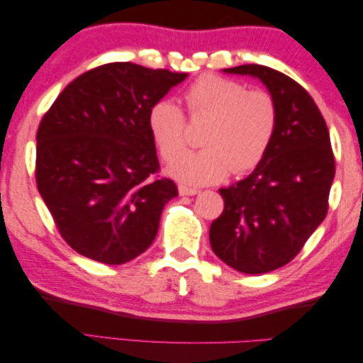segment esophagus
<instances>
[{
    "label": "esophagus",
    "mask_w": 363,
    "mask_h": 363,
    "mask_svg": "<svg viewBox=\"0 0 363 363\" xmlns=\"http://www.w3.org/2000/svg\"><path fill=\"white\" fill-rule=\"evenodd\" d=\"M178 193H180L182 196H194L199 193L198 188H189V186H185V185H180L178 186Z\"/></svg>",
    "instance_id": "esophagus-1"
}]
</instances>
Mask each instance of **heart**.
<instances>
[{"mask_svg":"<svg viewBox=\"0 0 363 363\" xmlns=\"http://www.w3.org/2000/svg\"><path fill=\"white\" fill-rule=\"evenodd\" d=\"M189 116L211 117L198 151L179 154L186 145V116L170 99H160L147 112V128L160 157L172 160L169 174L188 185H211L230 172L245 175L262 162L278 128V106L265 90L204 74L185 90ZM177 157L175 158L174 156Z\"/></svg>","mask_w":363,"mask_h":363,"instance_id":"1","label":"heart"}]
</instances>
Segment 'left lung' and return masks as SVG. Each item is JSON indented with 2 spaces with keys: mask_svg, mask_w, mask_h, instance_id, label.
<instances>
[{
  "mask_svg": "<svg viewBox=\"0 0 363 363\" xmlns=\"http://www.w3.org/2000/svg\"><path fill=\"white\" fill-rule=\"evenodd\" d=\"M225 72L257 77L278 106L269 152L245 180L218 189L225 206L209 231L218 259L257 275L291 262L325 220L335 156L322 112L298 82L259 64Z\"/></svg>",
  "mask_w": 363,
  "mask_h": 363,
  "instance_id": "1",
  "label": "left lung"
}]
</instances>
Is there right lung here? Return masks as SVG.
I'll return each instance as SVG.
<instances>
[{"label":"right lung","instance_id":"obj_1","mask_svg":"<svg viewBox=\"0 0 363 363\" xmlns=\"http://www.w3.org/2000/svg\"><path fill=\"white\" fill-rule=\"evenodd\" d=\"M186 74L111 62L64 88L37 132V188L59 235L88 259L121 265L157 235L178 188L159 177L147 112Z\"/></svg>","mask_w":363,"mask_h":363}]
</instances>
